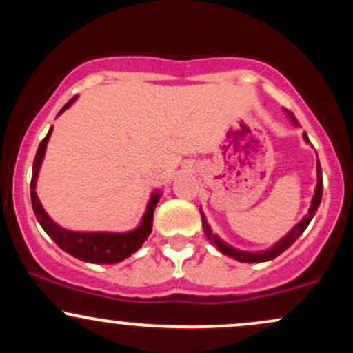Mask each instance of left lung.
I'll return each instance as SVG.
<instances>
[{
  "label": "left lung",
  "mask_w": 353,
  "mask_h": 353,
  "mask_svg": "<svg viewBox=\"0 0 353 353\" xmlns=\"http://www.w3.org/2000/svg\"><path fill=\"white\" fill-rule=\"evenodd\" d=\"M285 111L287 117H289L290 121L295 125H299L297 119H295V116L292 114L290 111H287V109H283ZM303 141H305L307 144H310L309 141V136L303 132ZM322 190H323V182H322V168H320V163H319V157H317V185H315V192H314V197H312L310 201V208H309V212H307V216L302 219L299 224H295L292 229L289 230V232L283 236L281 241H277L272 247H269V249L265 250H259V252H247V250H241V249H236V247L229 245L228 242L222 241L221 237L216 236V234L212 232V229H210V225L208 224V219H205L204 212L201 210V217H202V228H204V234L205 237L209 239L210 244H214L217 247V250H221L222 254L228 255V257H232L236 259L239 262H249V264H259V262H267V261H272V259L277 257V255H281L283 250L289 249L290 245L294 244L295 241H297L299 237L302 236L303 230L307 229V225L310 224L312 217L315 216V212H317L319 205H320V201H322Z\"/></svg>",
  "instance_id": "left-lung-1"
}]
</instances>
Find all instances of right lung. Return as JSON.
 Wrapping results in <instances>:
<instances>
[{
  "label": "right lung",
  "mask_w": 353,
  "mask_h": 353,
  "mask_svg": "<svg viewBox=\"0 0 353 353\" xmlns=\"http://www.w3.org/2000/svg\"><path fill=\"white\" fill-rule=\"evenodd\" d=\"M76 99H78V96H74V98L68 101V104L61 109L58 116L63 114ZM51 132L52 128H50L46 137H44L41 144H39L33 163V177H31V204H33L34 216L38 219L39 224H41L44 232H46L48 236L64 250V252L79 259V261L89 262V264H117V262L131 257V255L144 244V241L149 237V234H151L154 209H156L157 202H159L161 190H154L151 194V199L148 202V208H145V212L143 219H141L139 225L132 230H128V232H79V230H70L61 228V225L56 224V222L48 216L41 201H39L38 194H36V181H38V174L39 169H41L44 154H46V145L51 137Z\"/></svg>",
  "instance_id": "add662e5"
}]
</instances>
